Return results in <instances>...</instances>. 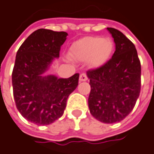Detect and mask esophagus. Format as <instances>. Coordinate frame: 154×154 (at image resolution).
Wrapping results in <instances>:
<instances>
[{
	"instance_id": "1",
	"label": "esophagus",
	"mask_w": 154,
	"mask_h": 154,
	"mask_svg": "<svg viewBox=\"0 0 154 154\" xmlns=\"http://www.w3.org/2000/svg\"><path fill=\"white\" fill-rule=\"evenodd\" d=\"M87 79L88 78L86 74L83 73V74H81V75H79V81H80V82H82V81H86Z\"/></svg>"
}]
</instances>
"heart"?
<instances>
[{
    "label": "heart",
    "instance_id": "heart-1",
    "mask_svg": "<svg viewBox=\"0 0 154 154\" xmlns=\"http://www.w3.org/2000/svg\"><path fill=\"white\" fill-rule=\"evenodd\" d=\"M114 48L110 38L101 37H86L75 42L70 48L73 59L79 61H86L91 67L99 68L110 59Z\"/></svg>",
    "mask_w": 154,
    "mask_h": 154
}]
</instances>
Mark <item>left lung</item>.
Returning <instances> with one entry per match:
<instances>
[{"instance_id": "left-lung-1", "label": "left lung", "mask_w": 154, "mask_h": 154, "mask_svg": "<svg viewBox=\"0 0 154 154\" xmlns=\"http://www.w3.org/2000/svg\"><path fill=\"white\" fill-rule=\"evenodd\" d=\"M107 30L114 38L116 51L107 63L87 71L91 93V114L104 123L123 120L135 106L141 90V63L134 44L112 27Z\"/></svg>"}]
</instances>
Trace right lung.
<instances>
[{"label":"right lung","mask_w":154,"mask_h":154,"mask_svg":"<svg viewBox=\"0 0 154 154\" xmlns=\"http://www.w3.org/2000/svg\"><path fill=\"white\" fill-rule=\"evenodd\" d=\"M65 32L38 29L17 53L12 71L13 96L21 115L37 125H49L63 114L69 95L78 86L79 74L68 79L44 75L67 38Z\"/></svg>","instance_id":"right-lung-1"}]
</instances>
